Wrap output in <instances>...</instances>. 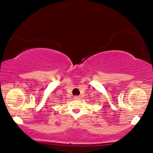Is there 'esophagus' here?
<instances>
[{"instance_id":"esophagus-1","label":"esophagus","mask_w":153,"mask_h":153,"mask_svg":"<svg viewBox=\"0 0 153 153\" xmlns=\"http://www.w3.org/2000/svg\"><path fill=\"white\" fill-rule=\"evenodd\" d=\"M74 100H79L80 99V96H74Z\"/></svg>"}]
</instances>
